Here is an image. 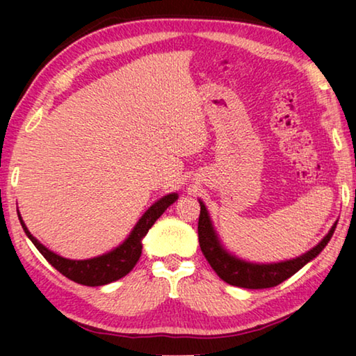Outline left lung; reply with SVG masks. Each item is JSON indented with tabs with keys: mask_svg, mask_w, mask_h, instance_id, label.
<instances>
[{
	"mask_svg": "<svg viewBox=\"0 0 356 356\" xmlns=\"http://www.w3.org/2000/svg\"><path fill=\"white\" fill-rule=\"evenodd\" d=\"M197 201H200L201 206L200 222H197V236H200V246L202 254L206 256L210 267L215 270V273L218 275L222 281L231 286L245 289L275 287L281 284L282 281H286L287 278H291V276L297 273L300 268H303L306 264L321 254V251L327 246L330 238L333 237L337 225V221H334V225L331 226L327 236H325L314 248L306 251L305 254L295 259H289V261L256 264L237 257L222 246L218 234H216L213 227V222L212 218H210L206 204L201 200Z\"/></svg>",
	"mask_w": 356,
	"mask_h": 356,
	"instance_id": "left-lung-1",
	"label": "left lung"
}]
</instances>
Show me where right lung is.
<instances>
[{"label":"right lung","mask_w":356,"mask_h":356,"mask_svg":"<svg viewBox=\"0 0 356 356\" xmlns=\"http://www.w3.org/2000/svg\"><path fill=\"white\" fill-rule=\"evenodd\" d=\"M177 193H170L159 201L154 202L143 216L138 220L136 225L131 229L129 237L124 240L122 243L116 248L105 252V254L95 256L91 259H67L56 254L51 250H48L45 245H42L38 238H35L31 232L28 231L25 221L22 220V215L19 213L20 225L23 231L28 236V238L34 243L35 248L44 256L51 267H55L59 273H63L65 278L78 282L83 286H105L110 284L113 281H118L124 278L125 275L131 272L136 262L140 261L141 251H143V238L146 237L149 229L154 226V222L163 215L165 210L171 206L172 202L177 201Z\"/></svg>","instance_id":"obj_1"}]
</instances>
